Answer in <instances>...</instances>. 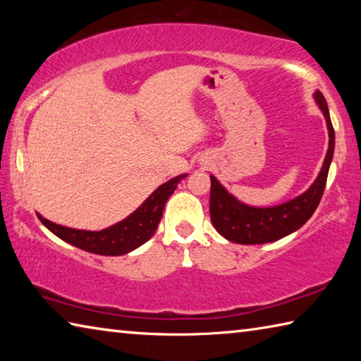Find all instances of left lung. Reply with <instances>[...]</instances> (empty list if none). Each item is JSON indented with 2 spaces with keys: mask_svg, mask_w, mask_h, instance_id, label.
Masks as SVG:
<instances>
[{
  "mask_svg": "<svg viewBox=\"0 0 361 361\" xmlns=\"http://www.w3.org/2000/svg\"><path fill=\"white\" fill-rule=\"evenodd\" d=\"M314 97L325 114L329 135L325 162H323V167L314 185L290 202L258 209V207H248L239 202L219 185L215 176H210V219L224 239L243 243V245L276 242L298 231L314 215L322 200L323 191H325L329 164H331L334 152V129L331 119H329L326 100L320 90H317Z\"/></svg>",
  "mask_w": 361,
  "mask_h": 361,
  "instance_id": "left-lung-1",
  "label": "left lung"
}]
</instances>
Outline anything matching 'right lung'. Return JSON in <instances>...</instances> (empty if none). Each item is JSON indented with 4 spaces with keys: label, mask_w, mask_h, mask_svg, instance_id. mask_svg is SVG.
<instances>
[{
    "label": "right lung",
    "mask_w": 361,
    "mask_h": 361,
    "mask_svg": "<svg viewBox=\"0 0 361 361\" xmlns=\"http://www.w3.org/2000/svg\"><path fill=\"white\" fill-rule=\"evenodd\" d=\"M185 175L175 176L159 186L130 216L103 231H79L65 228L38 215L39 221L60 239L81 250L105 256L126 255L143 245L154 234L162 218L167 199L173 194Z\"/></svg>",
    "instance_id": "add662e5"
}]
</instances>
